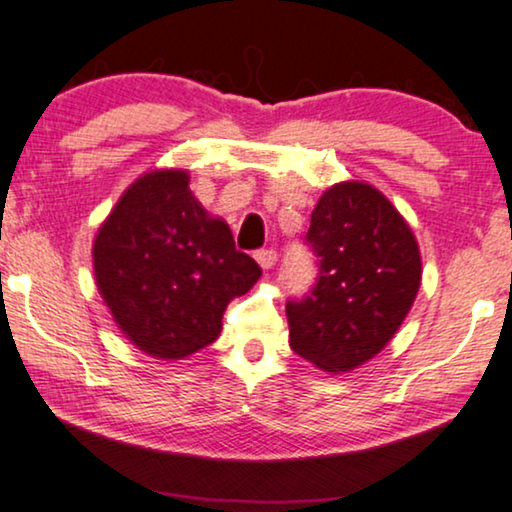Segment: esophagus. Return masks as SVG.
Instances as JSON below:
<instances>
[{
  "instance_id": "34e87169",
  "label": "esophagus",
  "mask_w": 512,
  "mask_h": 512,
  "mask_svg": "<svg viewBox=\"0 0 512 512\" xmlns=\"http://www.w3.org/2000/svg\"><path fill=\"white\" fill-rule=\"evenodd\" d=\"M255 259L264 271H269V269H273V264L278 262V255H276V250H257Z\"/></svg>"
}]
</instances>
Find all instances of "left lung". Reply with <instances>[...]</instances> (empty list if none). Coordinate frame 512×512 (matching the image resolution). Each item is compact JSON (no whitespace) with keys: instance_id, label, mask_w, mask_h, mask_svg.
Listing matches in <instances>:
<instances>
[{"instance_id":"1","label":"left lung","mask_w":512,"mask_h":512,"mask_svg":"<svg viewBox=\"0 0 512 512\" xmlns=\"http://www.w3.org/2000/svg\"><path fill=\"white\" fill-rule=\"evenodd\" d=\"M306 243L318 280L285 306L290 345L329 373L357 369L392 341L422 280L408 222L376 187L345 181L322 194Z\"/></svg>"}]
</instances>
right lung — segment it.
I'll use <instances>...</instances> for the list:
<instances>
[{"mask_svg":"<svg viewBox=\"0 0 512 512\" xmlns=\"http://www.w3.org/2000/svg\"><path fill=\"white\" fill-rule=\"evenodd\" d=\"M181 169L150 171L122 194L92 246L95 280L129 343L183 359L220 336L222 313L262 276L208 215Z\"/></svg>","mask_w":512,"mask_h":512,"instance_id":"right-lung-1","label":"right lung"}]
</instances>
